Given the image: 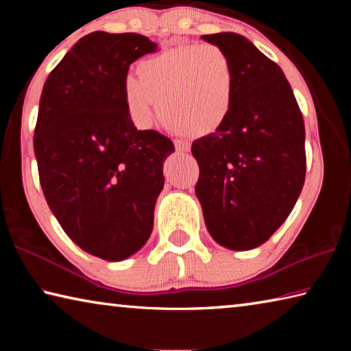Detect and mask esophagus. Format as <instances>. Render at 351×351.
Returning a JSON list of instances; mask_svg holds the SVG:
<instances>
[{"label":"esophagus","instance_id":"esophagus-1","mask_svg":"<svg viewBox=\"0 0 351 351\" xmlns=\"http://www.w3.org/2000/svg\"><path fill=\"white\" fill-rule=\"evenodd\" d=\"M175 147H176V152H180V153L190 152V142H187V141H175Z\"/></svg>","mask_w":351,"mask_h":351}]
</instances>
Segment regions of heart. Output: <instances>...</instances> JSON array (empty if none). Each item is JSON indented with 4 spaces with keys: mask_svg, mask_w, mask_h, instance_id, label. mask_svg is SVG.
Here are the masks:
<instances>
[{
    "mask_svg": "<svg viewBox=\"0 0 351 351\" xmlns=\"http://www.w3.org/2000/svg\"><path fill=\"white\" fill-rule=\"evenodd\" d=\"M122 83L125 111L136 127H150L154 111L165 125L190 136L215 133L232 111L237 71L217 45L190 43L142 58Z\"/></svg>",
    "mask_w": 351,
    "mask_h": 351,
    "instance_id": "1",
    "label": "heart"
}]
</instances>
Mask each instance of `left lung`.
<instances>
[{"mask_svg":"<svg viewBox=\"0 0 351 351\" xmlns=\"http://www.w3.org/2000/svg\"><path fill=\"white\" fill-rule=\"evenodd\" d=\"M232 58L237 85L228 121L192 144L195 193L218 245L249 251L280 228L305 182L304 117L283 71L234 32L203 35Z\"/></svg>","mask_w":351,"mask_h":351,"instance_id":"obj_1","label":"left lung"}]
</instances>
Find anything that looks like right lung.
Returning <instances> with one entry per match:
<instances>
[{
    "label": "right lung",
    "mask_w": 351,
    "mask_h": 351,
    "mask_svg": "<svg viewBox=\"0 0 351 351\" xmlns=\"http://www.w3.org/2000/svg\"><path fill=\"white\" fill-rule=\"evenodd\" d=\"M158 51L144 35L91 32L41 91L34 152L47 206L83 251L132 257L150 239L162 164L173 142L138 130L122 100L130 64Z\"/></svg>",
    "instance_id": "right-lung-1"
}]
</instances>
